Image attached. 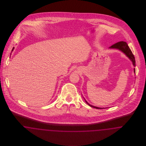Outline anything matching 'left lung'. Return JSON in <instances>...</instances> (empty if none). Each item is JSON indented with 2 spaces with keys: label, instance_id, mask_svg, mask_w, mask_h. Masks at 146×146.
<instances>
[{
  "label": "left lung",
  "instance_id": "8db88e82",
  "mask_svg": "<svg viewBox=\"0 0 146 146\" xmlns=\"http://www.w3.org/2000/svg\"><path fill=\"white\" fill-rule=\"evenodd\" d=\"M110 49H117L123 52H124L126 55L127 56V57H128L130 60L132 61L133 66L134 67H135L136 64H135V57L132 54V51H131L130 49L129 48L127 44L125 42H119L112 45L110 47ZM134 73H135V68H134ZM85 102H86V104L89 105L91 107L96 108V109H104V108H100V107H97L94 106H92L91 104H89L86 101H85Z\"/></svg>",
  "mask_w": 146,
  "mask_h": 146
}]
</instances>
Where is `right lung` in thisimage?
<instances>
[{"mask_svg": "<svg viewBox=\"0 0 146 146\" xmlns=\"http://www.w3.org/2000/svg\"><path fill=\"white\" fill-rule=\"evenodd\" d=\"M14 48H13V50H12V51H13V50H14Z\"/></svg>", "mask_w": 146, "mask_h": 146, "instance_id": "1", "label": "right lung"}]
</instances>
